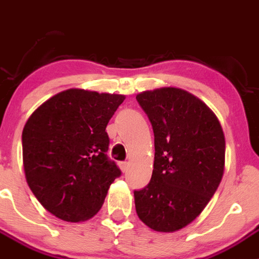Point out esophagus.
<instances>
[{"instance_id":"1","label":"esophagus","mask_w":259,"mask_h":259,"mask_svg":"<svg viewBox=\"0 0 259 259\" xmlns=\"http://www.w3.org/2000/svg\"><path fill=\"white\" fill-rule=\"evenodd\" d=\"M120 167H121L122 172L126 173L127 169H129V163H127V162H121V163H120Z\"/></svg>"}]
</instances>
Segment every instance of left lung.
Listing matches in <instances>:
<instances>
[{
    "label": "left lung",
    "instance_id": "left-lung-1",
    "mask_svg": "<svg viewBox=\"0 0 259 259\" xmlns=\"http://www.w3.org/2000/svg\"><path fill=\"white\" fill-rule=\"evenodd\" d=\"M154 133L150 182L134 190L139 219L157 232H176L196 219L224 173L225 138L214 112L180 89L137 96Z\"/></svg>",
    "mask_w": 259,
    "mask_h": 259
}]
</instances>
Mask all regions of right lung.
Returning <instances> with one entry per match:
<instances>
[{"mask_svg":"<svg viewBox=\"0 0 259 259\" xmlns=\"http://www.w3.org/2000/svg\"><path fill=\"white\" fill-rule=\"evenodd\" d=\"M122 95L67 90L37 107L22 130L27 185L40 204L64 222L94 217L121 176L107 157L106 126Z\"/></svg>","mask_w":259,"mask_h":259,"instance_id":"obj_1","label":"right lung"}]
</instances>
